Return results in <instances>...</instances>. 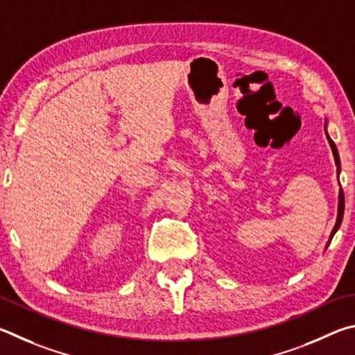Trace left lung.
I'll use <instances>...</instances> for the list:
<instances>
[{"label": "left lung", "instance_id": "obj_1", "mask_svg": "<svg viewBox=\"0 0 355 355\" xmlns=\"http://www.w3.org/2000/svg\"><path fill=\"white\" fill-rule=\"evenodd\" d=\"M324 130H326V137H327V141L329 145H331L332 148V154H334V159H335V165H337V176H340V170H341V164H340V155H338V149L337 146H335V143L332 141L331 137H329L327 134V120H324ZM343 212H345V195H343V190H341L340 187V191H338V210H337V221H335V226L332 229L331 232V237H329L327 243H326V248L329 246V243H331L332 237L335 235V232L338 231V227L341 225V220H343Z\"/></svg>", "mask_w": 355, "mask_h": 355}]
</instances>
